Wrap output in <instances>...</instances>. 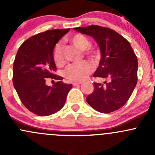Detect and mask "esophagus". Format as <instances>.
<instances>
[{
	"label": "esophagus",
	"instance_id": "esophagus-1",
	"mask_svg": "<svg viewBox=\"0 0 155 155\" xmlns=\"http://www.w3.org/2000/svg\"><path fill=\"white\" fill-rule=\"evenodd\" d=\"M81 83H82V82H73V83H72V84H73V86H75V85H80V84Z\"/></svg>",
	"mask_w": 155,
	"mask_h": 155
}]
</instances>
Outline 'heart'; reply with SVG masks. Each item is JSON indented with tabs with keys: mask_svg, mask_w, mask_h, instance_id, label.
Masks as SVG:
<instances>
[{
	"mask_svg": "<svg viewBox=\"0 0 155 155\" xmlns=\"http://www.w3.org/2000/svg\"><path fill=\"white\" fill-rule=\"evenodd\" d=\"M72 43L76 48L84 50L87 56L91 59H94L97 55V51L95 48L89 46L90 41L87 37L81 34H76L70 38ZM64 43L59 42L54 46L53 49V58L58 66L64 64L65 60L64 56ZM92 66L89 62L82 61L79 64H70L64 73V76L67 80L70 82H80L87 77L92 71Z\"/></svg>",
	"mask_w": 155,
	"mask_h": 155,
	"instance_id": "obj_1",
	"label": "heart"
}]
</instances>
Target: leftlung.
<instances>
[{
    "label": "left lung",
    "instance_id": "obj_1",
    "mask_svg": "<svg viewBox=\"0 0 155 155\" xmlns=\"http://www.w3.org/2000/svg\"><path fill=\"white\" fill-rule=\"evenodd\" d=\"M91 36L101 50V58L94 77L104 79L94 82V91L86 97L97 112L109 113L127 102L137 83L138 61L129 42L116 31L98 25L74 28Z\"/></svg>",
    "mask_w": 155,
    "mask_h": 155
}]
</instances>
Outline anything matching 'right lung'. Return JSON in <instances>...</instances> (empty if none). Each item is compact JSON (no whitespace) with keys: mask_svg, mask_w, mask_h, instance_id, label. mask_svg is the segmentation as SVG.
I'll return each mask as SVG.
<instances>
[{"mask_svg":"<svg viewBox=\"0 0 155 155\" xmlns=\"http://www.w3.org/2000/svg\"><path fill=\"white\" fill-rule=\"evenodd\" d=\"M70 28L48 30L30 37L20 46L13 63L12 82L21 103L29 111L48 116L60 110L66 102L71 84L55 76L53 49ZM48 78L59 80L52 87L45 85Z\"/></svg>","mask_w":155,"mask_h":155,"instance_id":"add662e5","label":"right lung"}]
</instances>
